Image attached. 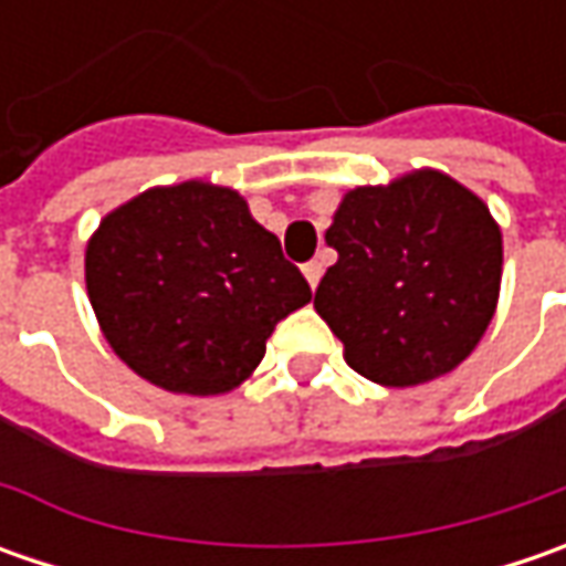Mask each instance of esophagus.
Listing matches in <instances>:
<instances>
[{"label": "esophagus", "instance_id": "1", "mask_svg": "<svg viewBox=\"0 0 566 566\" xmlns=\"http://www.w3.org/2000/svg\"><path fill=\"white\" fill-rule=\"evenodd\" d=\"M302 273H305V280H308V286L315 290L317 280H321V273H324V268H321V261H308V264L302 268Z\"/></svg>", "mask_w": 566, "mask_h": 566}]
</instances>
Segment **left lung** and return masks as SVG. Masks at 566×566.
I'll use <instances>...</instances> for the list:
<instances>
[{"label": "left lung", "instance_id": "obj_1", "mask_svg": "<svg viewBox=\"0 0 566 566\" xmlns=\"http://www.w3.org/2000/svg\"><path fill=\"white\" fill-rule=\"evenodd\" d=\"M324 239L337 264L315 308L361 378L384 387L441 378L489 331L504 268L501 227L441 169L346 191Z\"/></svg>", "mask_w": 566, "mask_h": 566}]
</instances>
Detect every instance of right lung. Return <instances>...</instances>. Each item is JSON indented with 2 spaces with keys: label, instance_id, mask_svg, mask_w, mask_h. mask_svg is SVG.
Wrapping results in <instances>:
<instances>
[{
  "label": "right lung",
  "instance_id": "1",
  "mask_svg": "<svg viewBox=\"0 0 566 566\" xmlns=\"http://www.w3.org/2000/svg\"><path fill=\"white\" fill-rule=\"evenodd\" d=\"M99 331L169 394H229L264 359L276 321L312 290L280 239L227 186L188 179L109 210L84 251Z\"/></svg>",
  "mask_w": 566,
  "mask_h": 566
}]
</instances>
